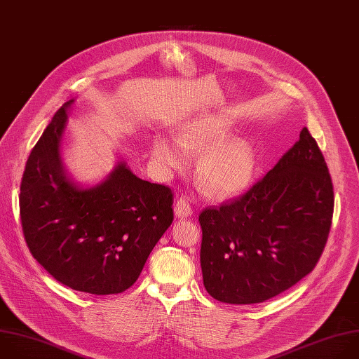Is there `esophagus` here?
<instances>
[{
  "instance_id": "1",
  "label": "esophagus",
  "mask_w": 359,
  "mask_h": 359,
  "mask_svg": "<svg viewBox=\"0 0 359 359\" xmlns=\"http://www.w3.org/2000/svg\"><path fill=\"white\" fill-rule=\"evenodd\" d=\"M193 214L191 205L187 203L186 198H179L175 204V215L177 218H187Z\"/></svg>"
}]
</instances>
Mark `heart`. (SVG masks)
I'll return each mask as SVG.
<instances>
[{"instance_id": "1", "label": "heart", "mask_w": 359, "mask_h": 359, "mask_svg": "<svg viewBox=\"0 0 359 359\" xmlns=\"http://www.w3.org/2000/svg\"><path fill=\"white\" fill-rule=\"evenodd\" d=\"M231 123L224 114H198L182 126L179 140L158 134L151 145L155 166L163 173L183 170L191 152H201L197 176L207 191L218 198L243 193L252 182L257 168L254 145L243 137H228Z\"/></svg>"}]
</instances>
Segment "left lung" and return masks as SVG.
<instances>
[{"instance_id": "obj_1", "label": "left lung", "mask_w": 359, "mask_h": 359, "mask_svg": "<svg viewBox=\"0 0 359 359\" xmlns=\"http://www.w3.org/2000/svg\"><path fill=\"white\" fill-rule=\"evenodd\" d=\"M334 211L324 156L307 128L241 198L205 208L200 264L211 297L255 304L287 290L318 262Z\"/></svg>"}]
</instances>
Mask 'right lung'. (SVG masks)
<instances>
[{
	"mask_svg": "<svg viewBox=\"0 0 359 359\" xmlns=\"http://www.w3.org/2000/svg\"><path fill=\"white\" fill-rule=\"evenodd\" d=\"M55 114L32 149L21 183L20 210L32 257L62 285L116 294L131 287L173 221L169 187L138 177L118 161L98 183L67 170L60 142L67 111Z\"/></svg>",
	"mask_w": 359,
	"mask_h": 359,
	"instance_id": "1",
	"label": "right lung"
}]
</instances>
